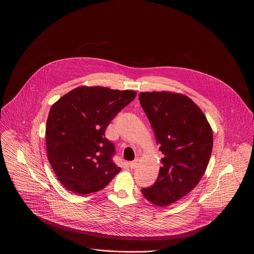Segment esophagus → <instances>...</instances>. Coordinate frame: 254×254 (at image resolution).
Wrapping results in <instances>:
<instances>
[{
  "label": "esophagus",
  "instance_id": "obj_1",
  "mask_svg": "<svg viewBox=\"0 0 254 254\" xmlns=\"http://www.w3.org/2000/svg\"><path fill=\"white\" fill-rule=\"evenodd\" d=\"M137 165H138V160H137V159H135L134 161H132V162H130V163H129V167H130V169H135Z\"/></svg>",
  "mask_w": 254,
  "mask_h": 254
}]
</instances>
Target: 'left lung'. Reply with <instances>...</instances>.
I'll use <instances>...</instances> for the list:
<instances>
[{
	"label": "left lung",
	"instance_id": "obj_1",
	"mask_svg": "<svg viewBox=\"0 0 254 254\" xmlns=\"http://www.w3.org/2000/svg\"><path fill=\"white\" fill-rule=\"evenodd\" d=\"M139 102L164 155L155 184L141 193L157 206H168L200 182L212 153V128L201 108L184 94L140 92Z\"/></svg>",
	"mask_w": 254,
	"mask_h": 254
}]
</instances>
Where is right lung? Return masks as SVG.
<instances>
[{
	"instance_id": "right-lung-1",
	"label": "right lung",
	"mask_w": 254,
	"mask_h": 254,
	"mask_svg": "<svg viewBox=\"0 0 254 254\" xmlns=\"http://www.w3.org/2000/svg\"><path fill=\"white\" fill-rule=\"evenodd\" d=\"M135 95L133 90L79 86L51 106L45 131L47 156L67 190L79 195L97 192L121 171L112 159L114 143L104 132Z\"/></svg>"
}]
</instances>
